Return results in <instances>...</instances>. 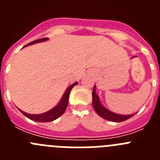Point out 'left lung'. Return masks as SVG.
<instances>
[{
	"instance_id": "left-lung-1",
	"label": "left lung",
	"mask_w": 160,
	"mask_h": 160,
	"mask_svg": "<svg viewBox=\"0 0 160 160\" xmlns=\"http://www.w3.org/2000/svg\"><path fill=\"white\" fill-rule=\"evenodd\" d=\"M96 87L94 85V90H93L92 92V102H93V107H94V111H96L98 115L102 118H105V119L108 120V121H111V122H123L125 120L129 119L130 118L133 117L135 115L134 114H118L116 113H114L112 111H109L108 109L106 108L101 103L99 100V98L98 95L96 94Z\"/></svg>"
}]
</instances>
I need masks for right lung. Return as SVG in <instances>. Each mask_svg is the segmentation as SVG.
<instances>
[{
	"label": "right lung",
	"mask_w": 160,
	"mask_h": 160,
	"mask_svg": "<svg viewBox=\"0 0 160 160\" xmlns=\"http://www.w3.org/2000/svg\"><path fill=\"white\" fill-rule=\"evenodd\" d=\"M48 40V38H42V39H38V40L33 41V42H30V43L27 44L25 46H30V45H32L34 43H38V42H46V41ZM23 47V48H24ZM78 84V82L73 83L72 85H70V87L66 89V90L65 91L64 94L61 98V101L59 102V103L58 104L56 107H54L53 108H52L51 110L46 111L45 113H42V114H27V113L24 112L22 110L18 109L22 114L25 115V117H27L28 118L31 120H33V121H36V122H52L53 120L57 119L58 118L62 115L63 113L66 111V107H67L68 105V102H69V96H70V93L71 91L72 88H73L74 86Z\"/></svg>",
	"instance_id": "right-lung-1"
}]
</instances>
